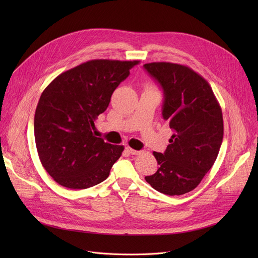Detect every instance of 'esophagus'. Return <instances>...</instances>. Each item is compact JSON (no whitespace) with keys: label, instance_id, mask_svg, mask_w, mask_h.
Wrapping results in <instances>:
<instances>
[{"label":"esophagus","instance_id":"esophagus-1","mask_svg":"<svg viewBox=\"0 0 258 258\" xmlns=\"http://www.w3.org/2000/svg\"><path fill=\"white\" fill-rule=\"evenodd\" d=\"M126 151H127L131 155H134V156H137V155H140V154H141L140 151L133 150V148H131V147H126Z\"/></svg>","mask_w":258,"mask_h":258}]
</instances>
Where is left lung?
<instances>
[{"label": "left lung", "mask_w": 258, "mask_h": 258, "mask_svg": "<svg viewBox=\"0 0 258 258\" xmlns=\"http://www.w3.org/2000/svg\"><path fill=\"white\" fill-rule=\"evenodd\" d=\"M143 67L163 89L162 115L173 131L164 154L153 153L159 168L145 180L161 194L181 196L201 183L219 155L222 108L208 81L189 67L164 61Z\"/></svg>", "instance_id": "obj_1"}]
</instances>
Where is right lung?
<instances>
[{
  "instance_id": "obj_1",
  "label": "right lung",
  "mask_w": 258,
  "mask_h": 258,
  "mask_svg": "<svg viewBox=\"0 0 258 258\" xmlns=\"http://www.w3.org/2000/svg\"><path fill=\"white\" fill-rule=\"evenodd\" d=\"M139 60L93 59L54 78L40 95L34 137L42 165L59 185L86 189L104 181L124 150L94 135L116 88Z\"/></svg>"
}]
</instances>
